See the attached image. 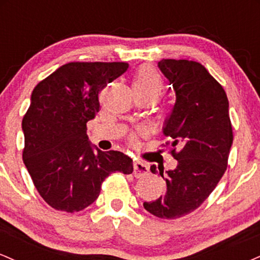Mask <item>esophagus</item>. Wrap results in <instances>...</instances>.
<instances>
[{"label": "esophagus", "instance_id": "esophagus-1", "mask_svg": "<svg viewBox=\"0 0 260 260\" xmlns=\"http://www.w3.org/2000/svg\"><path fill=\"white\" fill-rule=\"evenodd\" d=\"M133 174L136 177H143V176L148 175L149 174V166L144 161H140V160H136L133 162Z\"/></svg>", "mask_w": 260, "mask_h": 260}]
</instances>
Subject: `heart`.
<instances>
[{
    "label": "heart",
    "mask_w": 260,
    "mask_h": 260,
    "mask_svg": "<svg viewBox=\"0 0 260 260\" xmlns=\"http://www.w3.org/2000/svg\"><path fill=\"white\" fill-rule=\"evenodd\" d=\"M133 89L136 94L151 95L157 99L164 90L162 77L151 66H142L134 76Z\"/></svg>",
    "instance_id": "heart-1"
}]
</instances>
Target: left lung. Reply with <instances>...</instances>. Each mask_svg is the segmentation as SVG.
<instances>
[{"label":"left lung","mask_w":260,"mask_h":260,"mask_svg":"<svg viewBox=\"0 0 260 260\" xmlns=\"http://www.w3.org/2000/svg\"><path fill=\"white\" fill-rule=\"evenodd\" d=\"M157 64L176 92L164 134L177 166L166 172L150 166L166 181V190L143 205L154 216L172 220L194 211L215 189L228 169L234 133L226 92L204 66L171 58Z\"/></svg>","instance_id":"obj_1"}]
</instances>
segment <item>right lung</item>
<instances>
[{
    "label": "right lung",
    "instance_id": "add662e5",
    "mask_svg": "<svg viewBox=\"0 0 260 260\" xmlns=\"http://www.w3.org/2000/svg\"><path fill=\"white\" fill-rule=\"evenodd\" d=\"M127 68V62H70L32 90L22 121L23 161L39 194L56 210H83L110 174H132L129 156L94 151L86 134V122L100 111V92Z\"/></svg>",
    "mask_w": 260,
    "mask_h": 260
}]
</instances>
